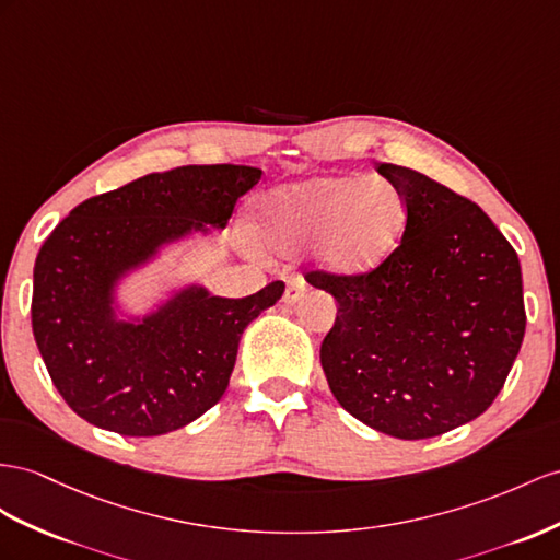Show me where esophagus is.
<instances>
[{
	"label": "esophagus",
	"instance_id": "1",
	"mask_svg": "<svg viewBox=\"0 0 560 560\" xmlns=\"http://www.w3.org/2000/svg\"><path fill=\"white\" fill-rule=\"evenodd\" d=\"M305 289H307V281L300 277V275H293V277H289L285 279V291H283V303H289V305H293V303H298L300 300V295L305 293Z\"/></svg>",
	"mask_w": 560,
	"mask_h": 560
}]
</instances>
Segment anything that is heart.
Segmentation results:
<instances>
[{"mask_svg":"<svg viewBox=\"0 0 560 560\" xmlns=\"http://www.w3.org/2000/svg\"><path fill=\"white\" fill-rule=\"evenodd\" d=\"M409 203L383 177H312L271 189L262 203V236L295 253L319 241L317 260L336 277H364L402 241Z\"/></svg>","mask_w":560,"mask_h":560,"instance_id":"b5f03b06","label":"heart"}]
</instances>
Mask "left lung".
I'll return each mask as SVG.
<instances>
[{
	"mask_svg": "<svg viewBox=\"0 0 560 560\" xmlns=\"http://www.w3.org/2000/svg\"><path fill=\"white\" fill-rule=\"evenodd\" d=\"M409 203L407 232L364 277L312 269L338 303L322 366L340 407L399 440L435 438L494 402L525 336L521 262L480 206L381 163Z\"/></svg>",
	"mask_w": 560,
	"mask_h": 560,
	"instance_id": "1",
	"label": "left lung"
}]
</instances>
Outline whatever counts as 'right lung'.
Masks as SVG:
<instances>
[{"label":"right lung","instance_id":"right-lung-1","mask_svg":"<svg viewBox=\"0 0 560 560\" xmlns=\"http://www.w3.org/2000/svg\"><path fill=\"white\" fill-rule=\"evenodd\" d=\"M262 170L184 165L139 177L70 210L33 271V334L51 383L88 423L130 438L172 433L220 402L238 340L283 295L271 281L246 298L189 285L149 317L122 322L116 283L165 243L226 226Z\"/></svg>","mask_w":560,"mask_h":560}]
</instances>
